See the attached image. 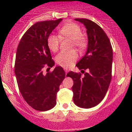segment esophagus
Wrapping results in <instances>:
<instances>
[{
	"label": "esophagus",
	"mask_w": 132,
	"mask_h": 132,
	"mask_svg": "<svg viewBox=\"0 0 132 132\" xmlns=\"http://www.w3.org/2000/svg\"><path fill=\"white\" fill-rule=\"evenodd\" d=\"M64 71H65V72H66V73H67L68 72V70L66 68H64Z\"/></svg>",
	"instance_id": "esophagus-1"
}]
</instances>
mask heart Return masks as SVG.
I'll return each mask as SVG.
<instances>
[{
    "mask_svg": "<svg viewBox=\"0 0 132 132\" xmlns=\"http://www.w3.org/2000/svg\"><path fill=\"white\" fill-rule=\"evenodd\" d=\"M59 34L72 41V46L77 48L79 51H83L87 45L86 38L82 34V29L78 25L73 22H70L62 27L59 30ZM48 48L53 52L58 50L59 39L54 34H50L47 38ZM78 54L75 50L70 52H61L55 56V62L59 66L68 68L72 66L78 59Z\"/></svg>",
    "mask_w": 132,
    "mask_h": 132,
    "instance_id": "1",
    "label": "heart"
}]
</instances>
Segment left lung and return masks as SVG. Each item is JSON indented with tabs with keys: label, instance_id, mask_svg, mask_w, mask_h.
Here are the masks:
<instances>
[{
	"label": "left lung",
	"instance_id": "left-lung-1",
	"mask_svg": "<svg viewBox=\"0 0 132 132\" xmlns=\"http://www.w3.org/2000/svg\"><path fill=\"white\" fill-rule=\"evenodd\" d=\"M75 20L85 25L88 37L87 52L76 66L79 70H88L89 72L85 73L84 77L73 71L66 76L73 80L75 104L89 109L99 104L108 91L112 78V48L107 34L98 24L86 18Z\"/></svg>",
	"mask_w": 132,
	"mask_h": 132
}]
</instances>
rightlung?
Wrapping results in <instances>:
<instances>
[{"label": "right lung", "instance_id": "add662e5", "mask_svg": "<svg viewBox=\"0 0 132 132\" xmlns=\"http://www.w3.org/2000/svg\"><path fill=\"white\" fill-rule=\"evenodd\" d=\"M62 20L37 22L26 32L19 43L16 54L14 72L18 88L25 102L39 111L50 110L56 105L57 93L66 73L61 66L43 73L45 67H53L47 38Z\"/></svg>", "mask_w": 132, "mask_h": 132}]
</instances>
